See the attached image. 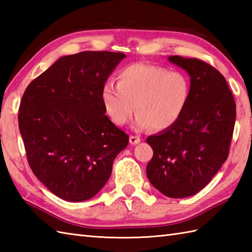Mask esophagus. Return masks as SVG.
<instances>
[{
  "instance_id": "34e87169",
  "label": "esophagus",
  "mask_w": 252,
  "mask_h": 252,
  "mask_svg": "<svg viewBox=\"0 0 252 252\" xmlns=\"http://www.w3.org/2000/svg\"><path fill=\"white\" fill-rule=\"evenodd\" d=\"M140 142H141V138L138 136H134V135L130 136V144H131V145H136V144H138Z\"/></svg>"
}]
</instances>
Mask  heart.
Returning a JSON list of instances; mask_svg holds the SVG:
<instances>
[{
    "instance_id": "heart-1",
    "label": "heart",
    "mask_w": 252,
    "mask_h": 252,
    "mask_svg": "<svg viewBox=\"0 0 252 252\" xmlns=\"http://www.w3.org/2000/svg\"><path fill=\"white\" fill-rule=\"evenodd\" d=\"M189 97L190 81L186 73L141 63L123 68L118 73V84L107 82L101 90L109 119L123 126L136 110L137 130L169 129L183 115Z\"/></svg>"
}]
</instances>
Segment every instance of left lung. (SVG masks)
<instances>
[{
	"label": "left lung",
	"mask_w": 252,
	"mask_h": 252,
	"mask_svg": "<svg viewBox=\"0 0 252 252\" xmlns=\"http://www.w3.org/2000/svg\"><path fill=\"white\" fill-rule=\"evenodd\" d=\"M168 60L189 74L190 97L172 126L146 138L154 151L146 174L164 196L185 198L210 183L227 159L236 104L215 67L197 58Z\"/></svg>",
	"instance_id": "obj_1"
}]
</instances>
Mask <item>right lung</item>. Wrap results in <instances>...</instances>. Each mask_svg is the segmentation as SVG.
Wrapping results in <instances>:
<instances>
[{
  "instance_id": "add662e5",
  "label": "right lung",
  "mask_w": 252,
  "mask_h": 252,
  "mask_svg": "<svg viewBox=\"0 0 252 252\" xmlns=\"http://www.w3.org/2000/svg\"><path fill=\"white\" fill-rule=\"evenodd\" d=\"M123 58V53L106 51L63 56L21 98L19 131L30 168L63 200L84 201L97 194L129 143L101 101V90Z\"/></svg>"
}]
</instances>
